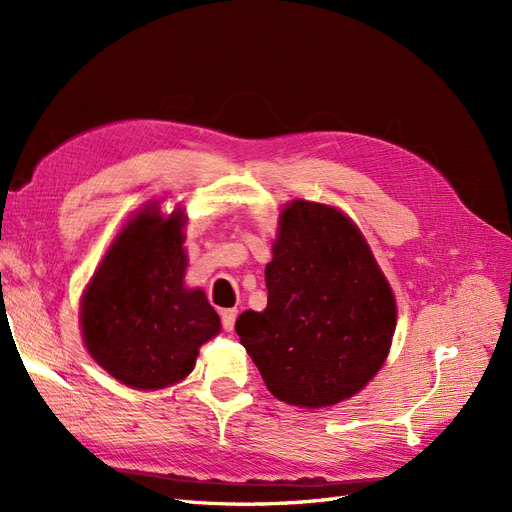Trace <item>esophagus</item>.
I'll use <instances>...</instances> for the list:
<instances>
[{
  "instance_id": "obj_1",
  "label": "esophagus",
  "mask_w": 512,
  "mask_h": 512,
  "mask_svg": "<svg viewBox=\"0 0 512 512\" xmlns=\"http://www.w3.org/2000/svg\"><path fill=\"white\" fill-rule=\"evenodd\" d=\"M236 318H238V310L234 308H227V310H221V325L227 333L234 331V325H236Z\"/></svg>"
}]
</instances>
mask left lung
<instances>
[{"instance_id":"8db88e82","label":"left lung","mask_w":512,"mask_h":512,"mask_svg":"<svg viewBox=\"0 0 512 512\" xmlns=\"http://www.w3.org/2000/svg\"><path fill=\"white\" fill-rule=\"evenodd\" d=\"M266 287L268 308L240 314L236 333L276 399L329 407L380 371L396 327L394 295L344 213L291 202Z\"/></svg>"}]
</instances>
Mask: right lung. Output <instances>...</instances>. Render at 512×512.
<instances>
[{"label": "right lung", "instance_id": "add662e5", "mask_svg": "<svg viewBox=\"0 0 512 512\" xmlns=\"http://www.w3.org/2000/svg\"><path fill=\"white\" fill-rule=\"evenodd\" d=\"M185 217L130 221L111 244L82 299L90 356L139 390L177 384L194 369L198 348L219 333V316L200 289L187 291Z\"/></svg>", "mask_w": 512, "mask_h": 512}]
</instances>
